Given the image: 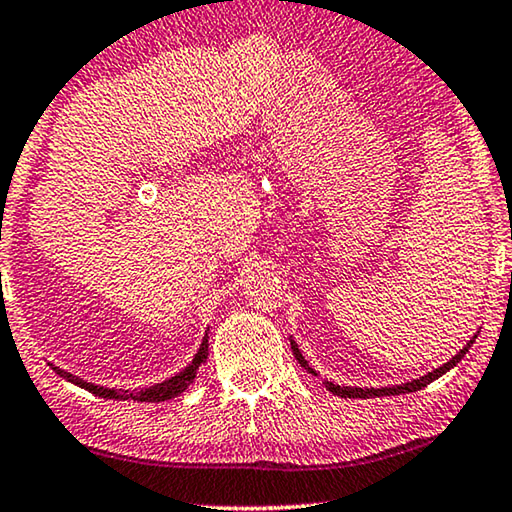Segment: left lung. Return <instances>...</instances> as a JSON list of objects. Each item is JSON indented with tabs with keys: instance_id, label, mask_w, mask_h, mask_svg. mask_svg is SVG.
Instances as JSON below:
<instances>
[{
	"instance_id": "obj_1",
	"label": "left lung",
	"mask_w": 512,
	"mask_h": 512,
	"mask_svg": "<svg viewBox=\"0 0 512 512\" xmlns=\"http://www.w3.org/2000/svg\"><path fill=\"white\" fill-rule=\"evenodd\" d=\"M476 338H478V333L474 335V338H471V340L467 342V345H464V347L460 349V352H457V354L451 358V361H446L444 365H439L437 370L427 372V375H423V377H418V379H414V381H407V384H400V386H384V388L338 386V384H333V381H324V384H326V388H329V391H331L333 395H340V398H384V395H402V393H414V391H421V388H425L427 384H432L434 379H439L441 375H446L448 370L455 368V365L460 363L462 358H464V354L469 352V347L474 345ZM289 342H292V352H294V356H296V361L301 363V368H305L308 372H312V375H317V372L312 370L310 365H308V361H305V358H303L299 345H296L294 340H289Z\"/></svg>"
}]
</instances>
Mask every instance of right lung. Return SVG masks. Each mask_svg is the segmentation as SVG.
I'll return each mask as SVG.
<instances>
[{
  "label": "right lung",
  "instance_id": "1",
  "mask_svg": "<svg viewBox=\"0 0 512 512\" xmlns=\"http://www.w3.org/2000/svg\"><path fill=\"white\" fill-rule=\"evenodd\" d=\"M209 356V331L204 333V340L200 349H197V354L193 356V361H190L186 368H183L181 372H177V375L160 381V384H154L149 388H140V391H126V388H108V386H96L91 384V381H85L80 377L71 375V372L61 370L57 368V365L50 363V368L57 372L59 377H64L66 381H71V384L85 388V391L98 395V398H105V400H135V402H165V400H172L177 398V395H181L186 388L193 384V379L197 375V370H200V365L207 361Z\"/></svg>",
  "mask_w": 512,
  "mask_h": 512
}]
</instances>
